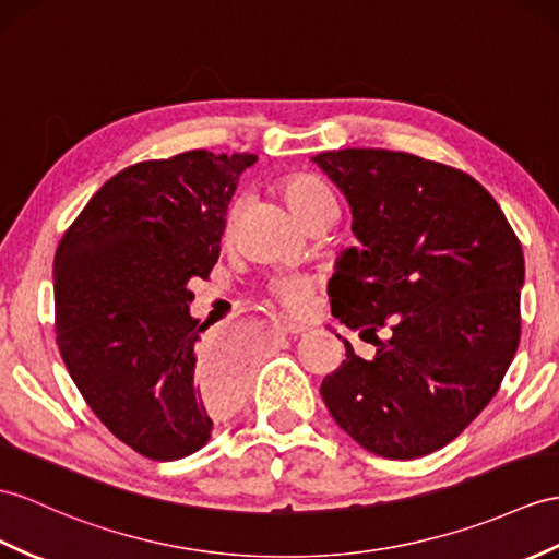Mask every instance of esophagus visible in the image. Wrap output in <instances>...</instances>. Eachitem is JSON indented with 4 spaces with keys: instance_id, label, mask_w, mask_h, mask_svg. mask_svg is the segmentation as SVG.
<instances>
[{
    "instance_id": "obj_1",
    "label": "esophagus",
    "mask_w": 559,
    "mask_h": 559,
    "mask_svg": "<svg viewBox=\"0 0 559 559\" xmlns=\"http://www.w3.org/2000/svg\"><path fill=\"white\" fill-rule=\"evenodd\" d=\"M277 332L282 336H294V334H301L304 330H301V326H296V324H289V322H280L277 324Z\"/></svg>"
}]
</instances>
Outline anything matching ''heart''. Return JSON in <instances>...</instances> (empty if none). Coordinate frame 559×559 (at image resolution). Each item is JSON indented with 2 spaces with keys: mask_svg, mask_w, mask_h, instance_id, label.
<instances>
[{
  "mask_svg": "<svg viewBox=\"0 0 559 559\" xmlns=\"http://www.w3.org/2000/svg\"><path fill=\"white\" fill-rule=\"evenodd\" d=\"M280 197H282L284 203H287V209L292 211V215L304 227L310 221H316V217L336 211L332 192L326 189V185L322 180H318V177H312V175L298 173V175L284 177V180L280 182ZM237 213H239V199H235L233 206H229L227 225L235 223ZM272 292H275V296L289 310L298 312V310L306 308L308 298H310V280H306V277H284L280 282H275Z\"/></svg>",
  "mask_w": 559,
  "mask_h": 559,
  "instance_id": "1",
  "label": "heart"
}]
</instances>
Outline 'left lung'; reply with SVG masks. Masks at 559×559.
Here are the masks:
<instances>
[{"label":"left lung","instance_id":"8db88e82","mask_svg":"<svg viewBox=\"0 0 559 559\" xmlns=\"http://www.w3.org/2000/svg\"><path fill=\"white\" fill-rule=\"evenodd\" d=\"M310 160L342 189L360 241L336 258L332 312L377 346L365 360L344 338L322 401L370 453L429 455L496 396L520 346L522 243L496 199L443 163L386 148Z\"/></svg>","mask_w":559,"mask_h":559}]
</instances>
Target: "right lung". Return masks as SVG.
<instances>
[{
    "instance_id": "obj_1",
    "label": "right lung",
    "mask_w": 559,
    "mask_h": 559,
    "mask_svg": "<svg viewBox=\"0 0 559 559\" xmlns=\"http://www.w3.org/2000/svg\"><path fill=\"white\" fill-rule=\"evenodd\" d=\"M253 154L206 148L114 175L53 255L57 344L106 429L152 460L211 439L247 391V367L189 312V280L221 255L227 206Z\"/></svg>"
}]
</instances>
